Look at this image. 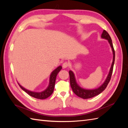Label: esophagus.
<instances>
[{"label": "esophagus", "mask_w": 128, "mask_h": 128, "mask_svg": "<svg viewBox=\"0 0 128 128\" xmlns=\"http://www.w3.org/2000/svg\"><path fill=\"white\" fill-rule=\"evenodd\" d=\"M69 62H64L63 64H62V68H68V66H69Z\"/></svg>", "instance_id": "1"}]
</instances>
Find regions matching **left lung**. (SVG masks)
<instances>
[{
    "label": "left lung",
    "mask_w": 128,
    "mask_h": 128,
    "mask_svg": "<svg viewBox=\"0 0 128 128\" xmlns=\"http://www.w3.org/2000/svg\"><path fill=\"white\" fill-rule=\"evenodd\" d=\"M101 37L103 38L106 39L108 40V42L110 43L111 47H112V50L113 54V62H112V66H111V68H110L109 74H108V76L107 78H106V80H105L104 82L103 83L102 85L100 87V88L96 89H94V90L84 89V88H81L77 84L75 80L74 74V73L72 72L71 71V70H70L69 72V76H70V86H71V88L73 92H74V94H76L80 98H82L83 99L90 98H92L97 96L98 94H100L102 91L104 90L106 88H107L108 83L110 82V80L111 76H112V74L113 70V66H114V60H115V51L113 48L112 39H111L110 34H108V32L106 30H104L103 31V32L101 35Z\"/></svg>",
    "instance_id": "obj_1"
}]
</instances>
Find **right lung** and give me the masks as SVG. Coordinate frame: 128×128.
<instances>
[{
    "instance_id": "add662e5",
    "label": "right lung",
    "mask_w": 128,
    "mask_h": 128,
    "mask_svg": "<svg viewBox=\"0 0 128 128\" xmlns=\"http://www.w3.org/2000/svg\"><path fill=\"white\" fill-rule=\"evenodd\" d=\"M62 67L61 66H59L56 69L54 70L52 72V74L50 76V85H49L47 88L43 92H34L30 91L25 89V88H24L23 87L21 86L19 84H18V85L20 87L21 89H22L25 92H26L27 94H28L30 96H31L34 98H37V99H40V100L46 99L47 98H48L49 96H50L53 92L54 86H55L56 75L58 74V72L62 70Z\"/></svg>"
}]
</instances>
